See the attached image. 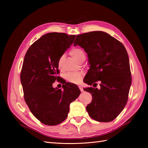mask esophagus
<instances>
[{
    "mask_svg": "<svg viewBox=\"0 0 148 148\" xmlns=\"http://www.w3.org/2000/svg\"><path fill=\"white\" fill-rule=\"evenodd\" d=\"M78 88L80 89V91H81L82 92L83 91V87L82 86H78Z\"/></svg>",
    "mask_w": 148,
    "mask_h": 148,
    "instance_id": "esophagus-1",
    "label": "esophagus"
}]
</instances>
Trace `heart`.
<instances>
[{"label": "heart", "mask_w": 148, "mask_h": 148, "mask_svg": "<svg viewBox=\"0 0 148 148\" xmlns=\"http://www.w3.org/2000/svg\"><path fill=\"white\" fill-rule=\"evenodd\" d=\"M70 54L76 60L78 61H79L80 59L84 56H85L84 53L82 49L78 48V47H75L71 49L70 52ZM64 56H62L60 57V58L58 62V65H59V68H61L62 62L64 60ZM83 73L82 72H70L66 73L65 75V78L70 83H77L79 82L80 79L82 78Z\"/></svg>", "instance_id": "b5f03b06"}]
</instances>
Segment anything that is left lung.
Returning <instances> with one entry per match:
<instances>
[{
    "label": "left lung",
    "instance_id": "obj_1",
    "mask_svg": "<svg viewBox=\"0 0 148 148\" xmlns=\"http://www.w3.org/2000/svg\"><path fill=\"white\" fill-rule=\"evenodd\" d=\"M87 53L90 65L84 83L101 88H86L92 99L86 106L89 116L101 122L114 120L126 105L132 77L126 49L122 42L103 31H92L77 36L74 46Z\"/></svg>",
    "mask_w": 148,
    "mask_h": 148
}]
</instances>
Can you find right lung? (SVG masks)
<instances>
[{
  "label": "right lung",
  "mask_w": 148,
  "mask_h": 148,
  "mask_svg": "<svg viewBox=\"0 0 148 148\" xmlns=\"http://www.w3.org/2000/svg\"><path fill=\"white\" fill-rule=\"evenodd\" d=\"M75 35L49 33L43 35L26 52L20 75L25 101L34 117L47 125L66 119L70 104L79 96L77 86L68 83L63 89L53 88L59 77L58 62L73 44Z\"/></svg>",
  "instance_id": "add662e5"
}]
</instances>
